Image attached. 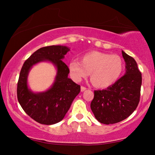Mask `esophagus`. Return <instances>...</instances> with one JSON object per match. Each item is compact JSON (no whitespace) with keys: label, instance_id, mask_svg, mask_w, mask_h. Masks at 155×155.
Listing matches in <instances>:
<instances>
[{"label":"esophagus","instance_id":"esophagus-1","mask_svg":"<svg viewBox=\"0 0 155 155\" xmlns=\"http://www.w3.org/2000/svg\"><path fill=\"white\" fill-rule=\"evenodd\" d=\"M87 90V88L85 87H83V86L81 87V92L85 91V90Z\"/></svg>","mask_w":155,"mask_h":155}]
</instances>
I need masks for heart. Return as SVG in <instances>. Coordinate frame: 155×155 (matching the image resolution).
<instances>
[{
	"label": "heart",
	"instance_id": "obj_1",
	"mask_svg": "<svg viewBox=\"0 0 155 155\" xmlns=\"http://www.w3.org/2000/svg\"><path fill=\"white\" fill-rule=\"evenodd\" d=\"M68 68L74 81H81L90 74V80L95 87L106 88L120 79L124 70V62L117 54L93 51L83 55L81 63L72 60Z\"/></svg>",
	"mask_w": 155,
	"mask_h": 155
}]
</instances>
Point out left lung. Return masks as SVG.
Listing matches in <instances>:
<instances>
[{"instance_id": "1", "label": "left lung", "mask_w": 155, "mask_h": 155, "mask_svg": "<svg viewBox=\"0 0 155 155\" xmlns=\"http://www.w3.org/2000/svg\"><path fill=\"white\" fill-rule=\"evenodd\" d=\"M122 54L126 64L125 74L106 90L94 92L90 108L101 123L114 124L125 120L139 103L141 73L132 57L123 51Z\"/></svg>"}]
</instances>
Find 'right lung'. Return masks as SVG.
Instances as JSON below:
<instances>
[{"label":"right lung","mask_w":155,"mask_h":155,"mask_svg":"<svg viewBox=\"0 0 155 155\" xmlns=\"http://www.w3.org/2000/svg\"><path fill=\"white\" fill-rule=\"evenodd\" d=\"M68 51V47L60 45L40 48L23 64L17 83V99L25 112L38 123L49 125L60 122L80 92V85L68 77L69 68L62 60ZM44 61L54 64L57 75L49 90L35 94L28 88L27 76L33 65Z\"/></svg>","instance_id":"1"}]
</instances>
